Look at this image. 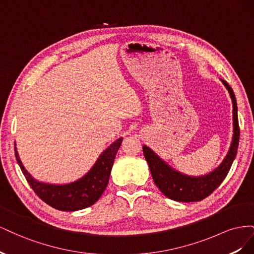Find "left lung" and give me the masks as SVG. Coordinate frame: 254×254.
Segmentation results:
<instances>
[{
  "mask_svg": "<svg viewBox=\"0 0 254 254\" xmlns=\"http://www.w3.org/2000/svg\"><path fill=\"white\" fill-rule=\"evenodd\" d=\"M221 82L227 88L233 106V136L228 153L222 162L211 173L203 176H189L174 170L164 160L147 146H143V152L147 161L149 170L158 189L167 197L175 201L195 202L200 201L211 195L227 177L230 168L236 157L238 142H240V126L237 118V104L234 92L229 83L224 79Z\"/></svg>",
  "mask_w": 254,
  "mask_h": 254,
  "instance_id": "8db88e82",
  "label": "left lung"
}]
</instances>
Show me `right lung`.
<instances>
[{"label": "right lung", "instance_id": "obj_1", "mask_svg": "<svg viewBox=\"0 0 254 254\" xmlns=\"http://www.w3.org/2000/svg\"><path fill=\"white\" fill-rule=\"evenodd\" d=\"M122 141L123 137H119L106 148L91 170L81 178L65 184H51L36 180L23 166L17 147H14V155L30 188L45 203L56 210L73 212L94 204L102 196L108 186L112 165Z\"/></svg>", "mask_w": 254, "mask_h": 254}]
</instances>
